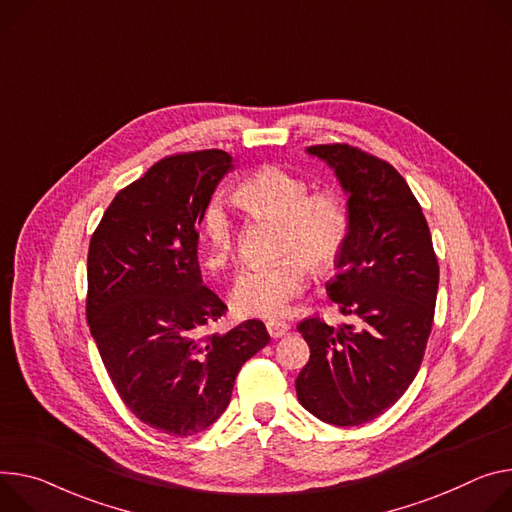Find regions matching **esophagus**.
<instances>
[{
	"label": "esophagus",
	"instance_id": "34e87169",
	"mask_svg": "<svg viewBox=\"0 0 512 512\" xmlns=\"http://www.w3.org/2000/svg\"><path fill=\"white\" fill-rule=\"evenodd\" d=\"M288 331H290V327L286 322H273V320L267 322V333L271 339H282L288 335Z\"/></svg>",
	"mask_w": 512,
	"mask_h": 512
}]
</instances>
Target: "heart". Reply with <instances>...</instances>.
I'll return each instance as SVG.
<instances>
[{"instance_id":"heart-1","label":"heart","mask_w":512,"mask_h":512,"mask_svg":"<svg viewBox=\"0 0 512 512\" xmlns=\"http://www.w3.org/2000/svg\"><path fill=\"white\" fill-rule=\"evenodd\" d=\"M235 200L255 218L280 222L277 257L280 263L249 269L239 275L230 304L243 318L280 320L308 288V267L331 269L343 255L351 214L335 188L310 190V183L280 165H265L249 175L235 192ZM206 245V265L228 271L235 261V220L226 206L212 200L200 218Z\"/></svg>"}]
</instances>
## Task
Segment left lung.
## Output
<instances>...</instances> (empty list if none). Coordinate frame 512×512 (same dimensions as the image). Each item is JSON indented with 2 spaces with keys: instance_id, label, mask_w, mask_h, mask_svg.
Returning a JSON list of instances; mask_svg holds the SVG:
<instances>
[{
  "instance_id": "left-lung-1",
  "label": "left lung",
  "mask_w": 512,
  "mask_h": 512,
  "mask_svg": "<svg viewBox=\"0 0 512 512\" xmlns=\"http://www.w3.org/2000/svg\"><path fill=\"white\" fill-rule=\"evenodd\" d=\"M349 194L351 232L327 294L353 322L304 318L310 359L296 380L320 421L355 427L386 412L421 369L433 329L439 263L421 204L384 159L347 143L312 145Z\"/></svg>"
}]
</instances>
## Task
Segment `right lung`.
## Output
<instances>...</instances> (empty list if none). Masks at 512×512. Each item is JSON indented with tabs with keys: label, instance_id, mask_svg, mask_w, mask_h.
I'll list each match as a JSON object with an SVG mask.
<instances>
[{
	"label": "right lung",
	"instance_id": "add662e5",
	"mask_svg": "<svg viewBox=\"0 0 512 512\" xmlns=\"http://www.w3.org/2000/svg\"><path fill=\"white\" fill-rule=\"evenodd\" d=\"M230 161L220 149L157 161L116 194L89 241L85 314L104 367L138 421L173 437L208 429L269 343L255 318L204 333L226 304L202 284L198 226Z\"/></svg>",
	"mask_w": 512,
	"mask_h": 512
}]
</instances>
